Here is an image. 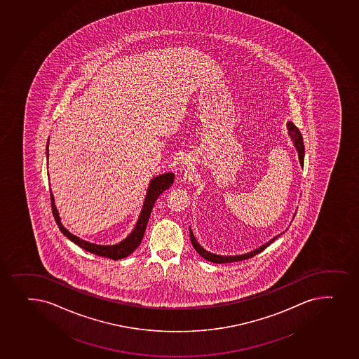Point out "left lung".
Returning a JSON list of instances; mask_svg holds the SVG:
<instances>
[{
	"mask_svg": "<svg viewBox=\"0 0 359 359\" xmlns=\"http://www.w3.org/2000/svg\"><path fill=\"white\" fill-rule=\"evenodd\" d=\"M288 130H290V135L293 139L294 146L297 148V153H299V160H300L301 166L304 167V158H305V146H304V140H302V135H301L300 130L294 126L292 122H288ZM280 236V235H278ZM278 236L274 237V238L270 239L269 242L266 244H263L262 247L255 249L254 251L247 252L244 255H236V256H220V255L212 254V252H208L205 250L204 248L201 247V244L198 243L197 239L193 236V232L189 229V237H191V242L192 245L198 254L201 255L203 259H206L208 262L213 263H229V262H238V261H243V259H251L254 257L255 255L259 254L261 251L264 250L269 244L273 243L275 239L278 238Z\"/></svg>",
	"mask_w": 359,
	"mask_h": 359,
	"instance_id": "1",
	"label": "left lung"
}]
</instances>
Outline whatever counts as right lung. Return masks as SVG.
Masks as SVG:
<instances>
[{"mask_svg":"<svg viewBox=\"0 0 359 359\" xmlns=\"http://www.w3.org/2000/svg\"><path fill=\"white\" fill-rule=\"evenodd\" d=\"M47 158H48V142H47ZM174 182L173 173H165L154 177L149 182V187L147 191V196L144 198V203H143L142 211L140 213L139 219L136 223L135 228L131 231L130 235L128 236L127 238L123 239L122 242L115 245H98V244L90 243L86 242L84 239L79 238L77 236L72 235L69 230L62 226V222H60V217H59L58 210L55 208L54 204V197L52 194V191L50 189V205H52V212H53L54 219L58 224V228L64 235L72 241L74 244H77L78 247H81L84 250L89 251L91 254L98 255V256H103V257H108L111 259H121L127 257L129 255L135 250L136 248L139 247L142 241L143 235H144V230L147 228V223L151 217V210L154 206L155 201L160 197L163 191L170 189Z\"/></svg>","mask_w":359,"mask_h":359,"instance_id":"right-lung-1","label":"right lung"}]
</instances>
